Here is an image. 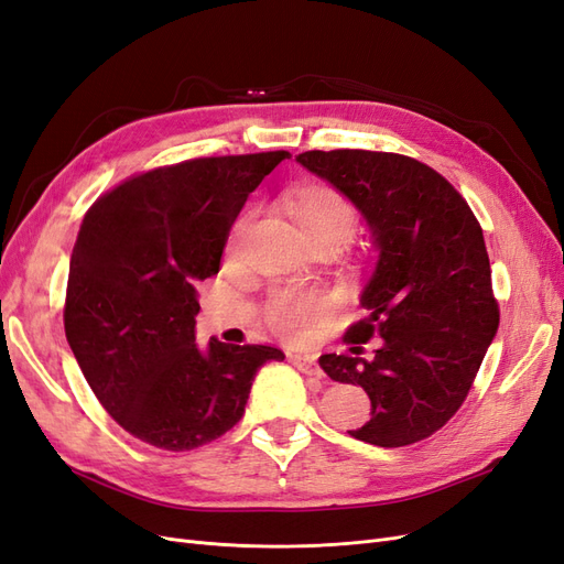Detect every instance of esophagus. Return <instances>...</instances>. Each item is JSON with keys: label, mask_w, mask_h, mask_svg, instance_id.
I'll return each instance as SVG.
<instances>
[{"label": "esophagus", "mask_w": 564, "mask_h": 564, "mask_svg": "<svg viewBox=\"0 0 564 564\" xmlns=\"http://www.w3.org/2000/svg\"><path fill=\"white\" fill-rule=\"evenodd\" d=\"M289 362H292L299 371L308 373V377L322 379V369L313 355H301V352H289Z\"/></svg>", "instance_id": "obj_1"}]
</instances>
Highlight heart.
Wrapping results in <instances>:
<instances>
[{"label":"heart","mask_w":564,"mask_h":564,"mask_svg":"<svg viewBox=\"0 0 564 564\" xmlns=\"http://www.w3.org/2000/svg\"><path fill=\"white\" fill-rule=\"evenodd\" d=\"M289 214H292L303 240L311 247L317 242L348 245L357 228V214L352 204L334 187H308L286 199ZM249 224V214L237 220L230 247L237 245ZM327 313V299L319 292H275L265 305V319L272 329L286 338L308 336L315 324Z\"/></svg>","instance_id":"obj_1"}]
</instances>
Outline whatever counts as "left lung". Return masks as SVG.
<instances>
[{"label": "left lung", "mask_w": 564, "mask_h": 564, "mask_svg": "<svg viewBox=\"0 0 564 564\" xmlns=\"http://www.w3.org/2000/svg\"><path fill=\"white\" fill-rule=\"evenodd\" d=\"M362 214L377 263L360 294L367 317L348 355H322L338 383L362 386L371 419L352 437L404 447L431 437L464 404L499 329L482 228L435 169L371 150H308L296 158ZM382 336L371 358L361 344Z\"/></svg>", "instance_id": "left-lung-1"}]
</instances>
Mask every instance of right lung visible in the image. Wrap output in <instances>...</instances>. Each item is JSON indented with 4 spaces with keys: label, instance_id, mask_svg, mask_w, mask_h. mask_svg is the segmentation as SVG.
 <instances>
[{
    "label": "right lung",
    "instance_id": "right-lung-1",
    "mask_svg": "<svg viewBox=\"0 0 564 564\" xmlns=\"http://www.w3.org/2000/svg\"><path fill=\"white\" fill-rule=\"evenodd\" d=\"M289 152L152 169L94 202L70 256L65 336L106 412L152 447L185 452L242 419L272 346L195 344L197 284L220 270L249 193Z\"/></svg>",
    "mask_w": 564,
    "mask_h": 564
}]
</instances>
